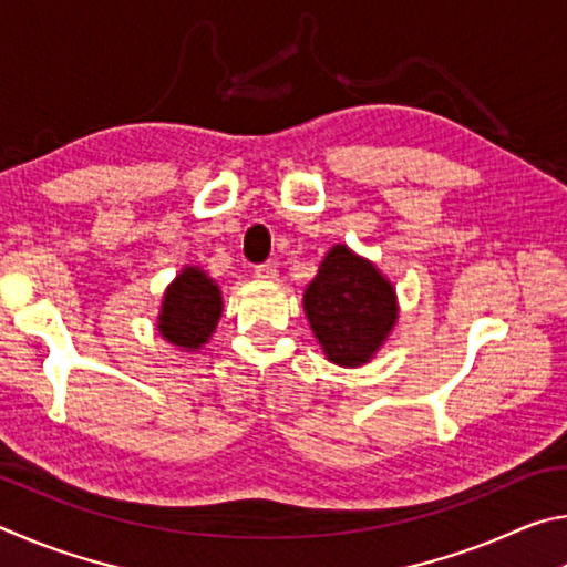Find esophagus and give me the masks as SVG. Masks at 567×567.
<instances>
[{"mask_svg": "<svg viewBox=\"0 0 567 567\" xmlns=\"http://www.w3.org/2000/svg\"><path fill=\"white\" fill-rule=\"evenodd\" d=\"M255 275L260 277V280H277V267L270 265V262L257 265V267H255Z\"/></svg>", "mask_w": 567, "mask_h": 567, "instance_id": "1", "label": "esophagus"}]
</instances>
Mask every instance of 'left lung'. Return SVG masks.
<instances>
[{
    "label": "left lung",
    "mask_w": 567,
    "mask_h": 567,
    "mask_svg": "<svg viewBox=\"0 0 567 567\" xmlns=\"http://www.w3.org/2000/svg\"><path fill=\"white\" fill-rule=\"evenodd\" d=\"M305 312L332 362L362 364L398 320L395 290L375 265L334 245L305 290Z\"/></svg>",
    "instance_id": "obj_1"
}]
</instances>
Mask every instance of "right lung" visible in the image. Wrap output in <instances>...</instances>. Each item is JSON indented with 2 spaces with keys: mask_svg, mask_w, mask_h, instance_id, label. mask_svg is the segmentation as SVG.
Here are the masks:
<instances>
[{
  "mask_svg": "<svg viewBox=\"0 0 567 567\" xmlns=\"http://www.w3.org/2000/svg\"><path fill=\"white\" fill-rule=\"evenodd\" d=\"M219 315H223V297L217 285L205 272L187 267L169 285L157 328L165 340L197 350L213 334Z\"/></svg>",
  "mask_w": 567,
  "mask_h": 567,
  "instance_id": "obj_1",
  "label": "right lung"
}]
</instances>
